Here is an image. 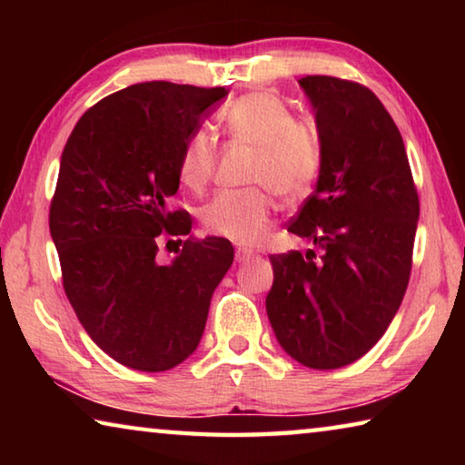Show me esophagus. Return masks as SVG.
Returning <instances> with one entry per match:
<instances>
[{
	"label": "esophagus",
	"mask_w": 465,
	"mask_h": 465,
	"mask_svg": "<svg viewBox=\"0 0 465 465\" xmlns=\"http://www.w3.org/2000/svg\"><path fill=\"white\" fill-rule=\"evenodd\" d=\"M252 256H254V252H252V250H246V248L235 250V262H246V261H250Z\"/></svg>",
	"instance_id": "1"
}]
</instances>
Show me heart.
<instances>
[{"instance_id": "1", "label": "heart", "mask_w": 465, "mask_h": 465, "mask_svg": "<svg viewBox=\"0 0 465 465\" xmlns=\"http://www.w3.org/2000/svg\"><path fill=\"white\" fill-rule=\"evenodd\" d=\"M223 129L240 143L256 147L252 180L271 186L287 201L310 193L324 160L316 123L295 119L291 108L271 92H250L223 113ZM215 145L209 133L196 131L186 139L178 160V178L191 191L211 180ZM274 201L269 188L222 191L203 209L204 230L242 246H256L272 227Z\"/></svg>"}]
</instances>
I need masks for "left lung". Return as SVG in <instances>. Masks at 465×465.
I'll use <instances>...</instances> for the list:
<instances>
[{"mask_svg": "<svg viewBox=\"0 0 465 465\" xmlns=\"http://www.w3.org/2000/svg\"><path fill=\"white\" fill-rule=\"evenodd\" d=\"M299 85L316 113L324 160L289 232L316 248L271 256L266 313L289 357L338 369L380 341L402 303L419 193L402 135L371 90L330 75Z\"/></svg>", "mask_w": 465, "mask_h": 465, "instance_id": "1", "label": "left lung"}]
</instances>
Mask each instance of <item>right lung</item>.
Returning <instances> with one entry per match:
<instances>
[{"mask_svg":"<svg viewBox=\"0 0 465 465\" xmlns=\"http://www.w3.org/2000/svg\"><path fill=\"white\" fill-rule=\"evenodd\" d=\"M225 88L145 82L102 98L61 155L49 227L63 289L85 332L137 371H168L201 342L211 297L233 262L230 240L188 238L170 264L166 235L191 233L170 211L178 160ZM183 242V240H178Z\"/></svg>","mask_w":465,"mask_h":465,"instance_id":"1","label":"right lung"}]
</instances>
